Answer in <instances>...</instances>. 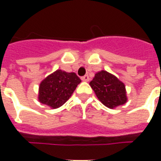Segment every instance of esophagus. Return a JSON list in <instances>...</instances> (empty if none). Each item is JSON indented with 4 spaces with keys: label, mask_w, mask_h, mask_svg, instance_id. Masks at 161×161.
<instances>
[{
    "label": "esophagus",
    "mask_w": 161,
    "mask_h": 161,
    "mask_svg": "<svg viewBox=\"0 0 161 161\" xmlns=\"http://www.w3.org/2000/svg\"><path fill=\"white\" fill-rule=\"evenodd\" d=\"M81 79H82L83 81H85V82H88V81L90 80V77H89L88 75H85V76H84V77H81Z\"/></svg>",
    "instance_id": "34e87169"
}]
</instances>
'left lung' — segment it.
I'll list each match as a JSON object with an SVG mask.
<instances>
[{"instance_id": "8db88e82", "label": "left lung", "mask_w": 161, "mask_h": 161, "mask_svg": "<svg viewBox=\"0 0 161 161\" xmlns=\"http://www.w3.org/2000/svg\"><path fill=\"white\" fill-rule=\"evenodd\" d=\"M90 85L102 103L108 108H115L127 102L124 84L106 70L96 74Z\"/></svg>"}]
</instances>
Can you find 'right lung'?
<instances>
[{
  "label": "right lung",
  "instance_id": "1",
  "mask_svg": "<svg viewBox=\"0 0 161 161\" xmlns=\"http://www.w3.org/2000/svg\"><path fill=\"white\" fill-rule=\"evenodd\" d=\"M80 82L74 72L56 70L40 84L39 100L53 108H58L70 97Z\"/></svg>",
  "mask_w": 161,
  "mask_h": 161
}]
</instances>
